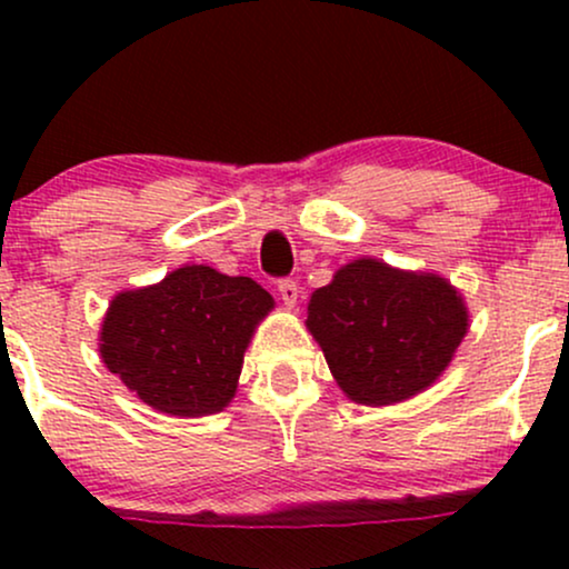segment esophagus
Segmentation results:
<instances>
[{
  "mask_svg": "<svg viewBox=\"0 0 569 569\" xmlns=\"http://www.w3.org/2000/svg\"><path fill=\"white\" fill-rule=\"evenodd\" d=\"M278 293H280V299H283V305H289V307L297 305V299H299V286H297V280H291V278L280 280V283H278Z\"/></svg>",
  "mask_w": 569,
  "mask_h": 569,
  "instance_id": "esophagus-1",
  "label": "esophagus"
}]
</instances>
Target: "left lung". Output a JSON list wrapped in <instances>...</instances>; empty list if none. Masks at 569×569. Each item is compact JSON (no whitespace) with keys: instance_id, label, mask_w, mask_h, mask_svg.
Returning <instances> with one entry per match:
<instances>
[{"instance_id":"1","label":"left lung","mask_w":569,"mask_h":569,"mask_svg":"<svg viewBox=\"0 0 569 569\" xmlns=\"http://www.w3.org/2000/svg\"><path fill=\"white\" fill-rule=\"evenodd\" d=\"M307 329L352 401L385 407L420 393L452 361L468 312L447 280L356 259L307 305Z\"/></svg>"}]
</instances>
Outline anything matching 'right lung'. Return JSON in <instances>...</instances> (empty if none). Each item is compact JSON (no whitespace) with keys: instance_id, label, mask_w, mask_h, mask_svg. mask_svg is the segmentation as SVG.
Wrapping results in <instances>:
<instances>
[{"instance_id":"right-lung-1","label":"right lung","mask_w":569,"mask_h":569,"mask_svg":"<svg viewBox=\"0 0 569 569\" xmlns=\"http://www.w3.org/2000/svg\"><path fill=\"white\" fill-rule=\"evenodd\" d=\"M270 310L257 280L179 267L158 286L112 299L101 358L152 409L213 415L232 401L248 339Z\"/></svg>"}]
</instances>
